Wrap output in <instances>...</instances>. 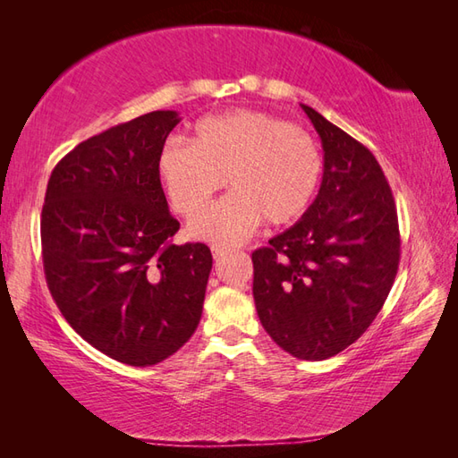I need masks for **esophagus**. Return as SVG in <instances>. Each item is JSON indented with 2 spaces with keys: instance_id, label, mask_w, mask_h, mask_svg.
<instances>
[{
  "instance_id": "esophagus-1",
  "label": "esophagus",
  "mask_w": 458,
  "mask_h": 458,
  "mask_svg": "<svg viewBox=\"0 0 458 458\" xmlns=\"http://www.w3.org/2000/svg\"><path fill=\"white\" fill-rule=\"evenodd\" d=\"M228 251V248L226 246H212V256L214 258H220V256H224Z\"/></svg>"
}]
</instances>
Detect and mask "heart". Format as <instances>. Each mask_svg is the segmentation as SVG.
<instances>
[{
    "label": "heart",
    "instance_id": "obj_1",
    "mask_svg": "<svg viewBox=\"0 0 458 458\" xmlns=\"http://www.w3.org/2000/svg\"><path fill=\"white\" fill-rule=\"evenodd\" d=\"M173 208L197 216L228 179L232 192L191 222V234L240 244L259 222L284 226L303 216L323 179V153L303 130L256 110L207 115L192 141L171 138L157 157Z\"/></svg>",
    "mask_w": 458,
    "mask_h": 458
}]
</instances>
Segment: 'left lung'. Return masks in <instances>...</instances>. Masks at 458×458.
I'll return each mask as SVG.
<instances>
[{
    "label": "left lung",
    "mask_w": 458,
    "mask_h": 458,
    "mask_svg": "<svg viewBox=\"0 0 458 458\" xmlns=\"http://www.w3.org/2000/svg\"><path fill=\"white\" fill-rule=\"evenodd\" d=\"M303 110L323 141V182L303 218L251 254L254 301L285 352L327 360L356 343L384 307L400 266V226L374 155Z\"/></svg>",
    "instance_id": "obj_1"
}]
</instances>
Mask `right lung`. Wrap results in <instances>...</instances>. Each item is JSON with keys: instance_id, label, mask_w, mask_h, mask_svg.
Returning a JSON list of instances; mask_svg holds the SVG:
<instances>
[{"instance_id": "obj_1", "label": "right lung", "mask_w": 458, "mask_h": 458, "mask_svg": "<svg viewBox=\"0 0 458 458\" xmlns=\"http://www.w3.org/2000/svg\"><path fill=\"white\" fill-rule=\"evenodd\" d=\"M179 114L157 110L76 145L41 212L47 285L76 333L118 362L153 366L199 327L210 248L173 244L179 222L157 157Z\"/></svg>"}]
</instances>
